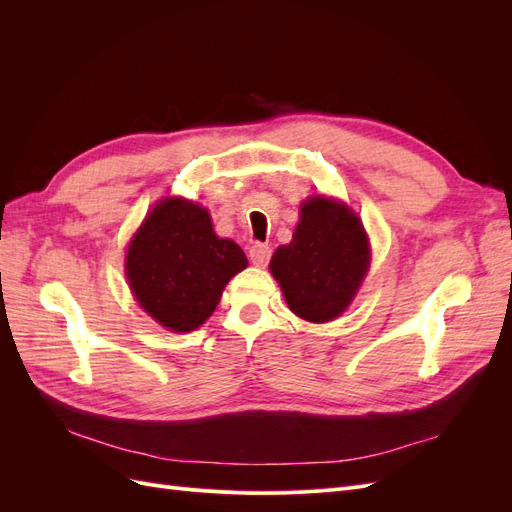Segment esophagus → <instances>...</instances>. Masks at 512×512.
Returning <instances> with one entry per match:
<instances>
[{"label":"esophagus","instance_id":"34e87169","mask_svg":"<svg viewBox=\"0 0 512 512\" xmlns=\"http://www.w3.org/2000/svg\"><path fill=\"white\" fill-rule=\"evenodd\" d=\"M250 260L256 267H265L271 260V247L267 243H254L250 247Z\"/></svg>","mask_w":512,"mask_h":512}]
</instances>
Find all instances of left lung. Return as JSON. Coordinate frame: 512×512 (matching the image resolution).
<instances>
[{"instance_id":"8db88e82","label":"left lung","mask_w":512,"mask_h":512,"mask_svg":"<svg viewBox=\"0 0 512 512\" xmlns=\"http://www.w3.org/2000/svg\"><path fill=\"white\" fill-rule=\"evenodd\" d=\"M369 239L352 209L327 196L301 205L292 241L271 258L288 307L309 322H329L354 299L369 269Z\"/></svg>"}]
</instances>
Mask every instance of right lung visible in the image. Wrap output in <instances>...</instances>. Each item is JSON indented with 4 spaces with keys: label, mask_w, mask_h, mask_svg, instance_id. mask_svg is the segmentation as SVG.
Here are the masks:
<instances>
[{
    "label": "right lung",
    "mask_w": 512,
    "mask_h": 512,
    "mask_svg": "<svg viewBox=\"0 0 512 512\" xmlns=\"http://www.w3.org/2000/svg\"><path fill=\"white\" fill-rule=\"evenodd\" d=\"M245 267L241 247L215 235L209 211L185 198L160 200L126 254L138 305L175 333L198 329L218 307L230 277Z\"/></svg>",
    "instance_id": "1"
}]
</instances>
